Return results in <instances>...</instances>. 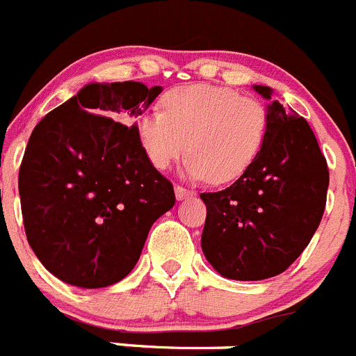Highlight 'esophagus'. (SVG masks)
I'll return each instance as SVG.
<instances>
[{
    "label": "esophagus",
    "instance_id": "1",
    "mask_svg": "<svg viewBox=\"0 0 356 356\" xmlns=\"http://www.w3.org/2000/svg\"><path fill=\"white\" fill-rule=\"evenodd\" d=\"M195 195V191L188 190V188H184V186H175V197H177V200H184V198H191Z\"/></svg>",
    "mask_w": 356,
    "mask_h": 356
}]
</instances>
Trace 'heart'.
<instances>
[{"label": "heart", "instance_id": "1", "mask_svg": "<svg viewBox=\"0 0 356 356\" xmlns=\"http://www.w3.org/2000/svg\"><path fill=\"white\" fill-rule=\"evenodd\" d=\"M268 110L225 86L188 85L165 97V111L138 118L136 133L158 170L170 168L186 150V174L214 184L238 181L257 161L268 136Z\"/></svg>", "mask_w": 356, "mask_h": 356}]
</instances>
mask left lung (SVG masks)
Masks as SVG:
<instances>
[{
	"instance_id": "obj_1",
	"label": "left lung",
	"mask_w": 356,
	"mask_h": 356,
	"mask_svg": "<svg viewBox=\"0 0 356 356\" xmlns=\"http://www.w3.org/2000/svg\"><path fill=\"white\" fill-rule=\"evenodd\" d=\"M255 90L271 99L270 86ZM268 136L245 175L216 193H202L207 216L202 250L222 277L264 280L296 261L321 223L328 165L303 117L278 101L268 108Z\"/></svg>"
}]
</instances>
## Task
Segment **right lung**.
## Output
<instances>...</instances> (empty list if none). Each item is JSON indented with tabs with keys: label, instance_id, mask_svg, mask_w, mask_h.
Wrapping results in <instances>:
<instances>
[{
	"label": "right lung",
	"instance_id": "add662e5",
	"mask_svg": "<svg viewBox=\"0 0 356 356\" xmlns=\"http://www.w3.org/2000/svg\"><path fill=\"white\" fill-rule=\"evenodd\" d=\"M161 92L143 83H92L35 126L19 168L24 230L44 268L97 289L138 262L174 186L147 158L133 118Z\"/></svg>",
	"mask_w": 356,
	"mask_h": 356
}]
</instances>
